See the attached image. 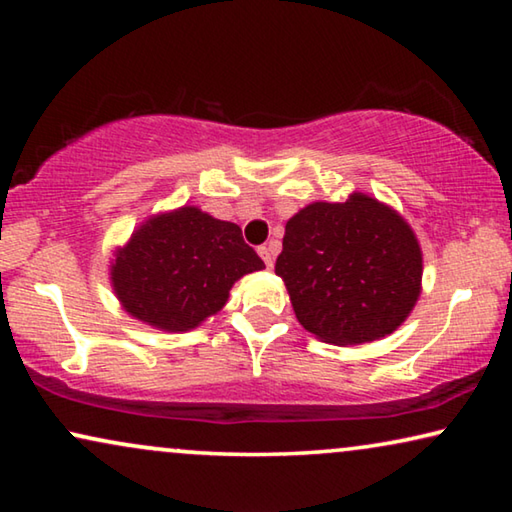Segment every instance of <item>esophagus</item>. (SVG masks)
I'll use <instances>...</instances> for the list:
<instances>
[{
    "label": "esophagus",
    "instance_id": "obj_1",
    "mask_svg": "<svg viewBox=\"0 0 512 512\" xmlns=\"http://www.w3.org/2000/svg\"><path fill=\"white\" fill-rule=\"evenodd\" d=\"M273 255H275L273 244H268V246H262V248H259V257L264 259V264H266L268 268L273 266Z\"/></svg>",
    "mask_w": 512,
    "mask_h": 512
}]
</instances>
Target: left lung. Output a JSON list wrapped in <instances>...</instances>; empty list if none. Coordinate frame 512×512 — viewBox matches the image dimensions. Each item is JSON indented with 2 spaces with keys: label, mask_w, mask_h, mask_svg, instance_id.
<instances>
[{
  "label": "left lung",
  "mask_w": 512,
  "mask_h": 512,
  "mask_svg": "<svg viewBox=\"0 0 512 512\" xmlns=\"http://www.w3.org/2000/svg\"><path fill=\"white\" fill-rule=\"evenodd\" d=\"M275 273L316 339L361 345L393 334L422 291V248L404 216L375 196L316 201L287 221Z\"/></svg>",
  "instance_id": "left-lung-1"
}]
</instances>
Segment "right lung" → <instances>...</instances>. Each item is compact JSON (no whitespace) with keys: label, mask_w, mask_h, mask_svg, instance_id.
I'll list each match as a JSON object with an SVG mask.
<instances>
[{"label":"right lung","mask_w":512,"mask_h":512,"mask_svg":"<svg viewBox=\"0 0 512 512\" xmlns=\"http://www.w3.org/2000/svg\"><path fill=\"white\" fill-rule=\"evenodd\" d=\"M262 268L237 223L183 205L137 225L115 250L110 287L128 316L178 334L219 314L232 284Z\"/></svg>","instance_id":"add662e5"}]
</instances>
